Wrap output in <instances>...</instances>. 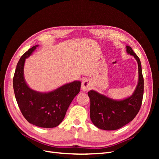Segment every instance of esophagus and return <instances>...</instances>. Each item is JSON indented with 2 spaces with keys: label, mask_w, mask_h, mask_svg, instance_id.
I'll return each mask as SVG.
<instances>
[{
  "label": "esophagus",
  "mask_w": 159,
  "mask_h": 159,
  "mask_svg": "<svg viewBox=\"0 0 159 159\" xmlns=\"http://www.w3.org/2000/svg\"><path fill=\"white\" fill-rule=\"evenodd\" d=\"M91 88V84L89 80H84L81 84V90L84 91H88Z\"/></svg>",
  "instance_id": "esophagus-1"
}]
</instances>
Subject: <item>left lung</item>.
Wrapping results in <instances>:
<instances>
[{
    "label": "left lung",
    "instance_id": "8db88e82",
    "mask_svg": "<svg viewBox=\"0 0 159 159\" xmlns=\"http://www.w3.org/2000/svg\"><path fill=\"white\" fill-rule=\"evenodd\" d=\"M127 54L137 61L139 81L135 90L130 97L122 100H115L94 90L88 93L90 99V118L99 129L112 131L121 128L136 117L141 107L144 80L139 57L131 47L126 46Z\"/></svg>",
    "mask_w": 159,
    "mask_h": 159
}]
</instances>
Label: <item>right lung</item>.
Segmentation results:
<instances>
[{"label": "right lung", "mask_w": 159, "mask_h": 159, "mask_svg": "<svg viewBox=\"0 0 159 159\" xmlns=\"http://www.w3.org/2000/svg\"><path fill=\"white\" fill-rule=\"evenodd\" d=\"M38 46L31 48L19 60L13 78V88L18 107L27 121L37 127L53 128L63 121L72 100L80 92L81 81H74L48 93L30 89L24 77V66Z\"/></svg>", "instance_id": "obj_1"}]
</instances>
